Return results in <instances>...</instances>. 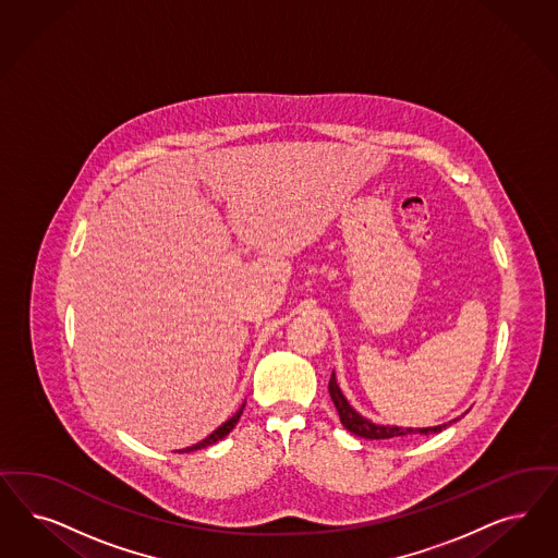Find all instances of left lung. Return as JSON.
Listing matches in <instances>:
<instances>
[{"mask_svg": "<svg viewBox=\"0 0 558 558\" xmlns=\"http://www.w3.org/2000/svg\"><path fill=\"white\" fill-rule=\"evenodd\" d=\"M328 392H330V398H332V402H335V407H337V411H339L342 427L349 429L351 433H355V435H360V437H365V439H392V437L414 435V433L432 435V433L444 432L446 427H450L451 423L458 421V418H453L450 423H444V425H437V427H423V429H413V427H407V429H404V427L376 425V423H372L369 418L361 416V414L347 402V398L342 396L341 388H339V384H337L335 374L330 376V381H328Z\"/></svg>", "mask_w": 558, "mask_h": 558, "instance_id": "obj_1", "label": "left lung"}]
</instances>
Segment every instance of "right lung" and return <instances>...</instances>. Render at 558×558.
<instances>
[{
  "mask_svg": "<svg viewBox=\"0 0 558 558\" xmlns=\"http://www.w3.org/2000/svg\"><path fill=\"white\" fill-rule=\"evenodd\" d=\"M242 411H244V404L240 407V411L232 416V418H228L223 425H219L217 427L216 432L211 433L209 437H205L203 441H198V444H195V446H191V448H184V450L180 451H195V450H203V448H207V446H214V444H217L219 439H223L228 433L232 432L235 427V423L240 421V414H242Z\"/></svg>",
  "mask_w": 558,
  "mask_h": 558,
  "instance_id": "add662e5",
  "label": "right lung"
}]
</instances>
